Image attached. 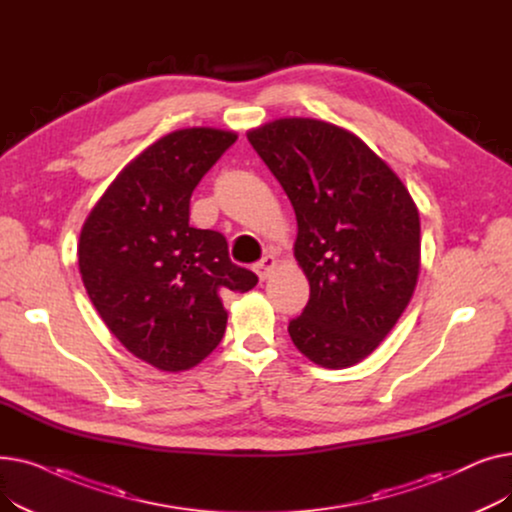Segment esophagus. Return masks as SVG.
Here are the masks:
<instances>
[{
	"label": "esophagus",
	"instance_id": "34e87169",
	"mask_svg": "<svg viewBox=\"0 0 512 512\" xmlns=\"http://www.w3.org/2000/svg\"><path fill=\"white\" fill-rule=\"evenodd\" d=\"M278 265V261H276V257L274 255H265L261 261H257L255 263V274L259 276V280H265L267 276H270L272 272H274V267Z\"/></svg>",
	"mask_w": 512,
	"mask_h": 512
}]
</instances>
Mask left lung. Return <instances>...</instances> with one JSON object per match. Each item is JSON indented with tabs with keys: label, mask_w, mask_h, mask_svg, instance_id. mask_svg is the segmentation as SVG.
Returning a JSON list of instances; mask_svg holds the SVG:
<instances>
[{
	"label": "left lung",
	"mask_w": 512,
	"mask_h": 512,
	"mask_svg": "<svg viewBox=\"0 0 512 512\" xmlns=\"http://www.w3.org/2000/svg\"><path fill=\"white\" fill-rule=\"evenodd\" d=\"M247 139L297 213L294 257L311 292L288 334L315 365L351 367L380 346L413 297L417 205L386 161L336 124L280 118Z\"/></svg>",
	"instance_id": "8db88e82"
}]
</instances>
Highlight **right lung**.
Wrapping results in <instances>:
<instances>
[{
	"instance_id": "right-lung-1",
	"label": "right lung",
	"mask_w": 512,
	"mask_h": 512,
	"mask_svg": "<svg viewBox=\"0 0 512 512\" xmlns=\"http://www.w3.org/2000/svg\"><path fill=\"white\" fill-rule=\"evenodd\" d=\"M236 139L205 126L166 134L107 186L80 230L91 303L134 357L161 371L201 363L226 332L222 297L257 284L220 232L188 226L195 186Z\"/></svg>"
}]
</instances>
